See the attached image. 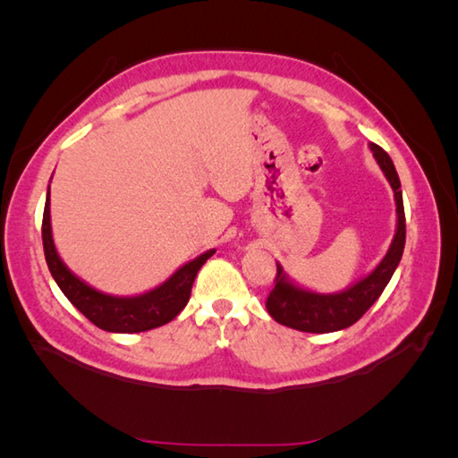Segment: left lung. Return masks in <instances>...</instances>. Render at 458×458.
I'll return each mask as SVG.
<instances>
[{"label": "left lung", "instance_id": "8db88e82", "mask_svg": "<svg viewBox=\"0 0 458 458\" xmlns=\"http://www.w3.org/2000/svg\"><path fill=\"white\" fill-rule=\"evenodd\" d=\"M376 163L382 169L384 177L390 182L395 200V234L386 256L379 264L369 271L368 276L360 277L343 291L335 293H317L297 281L291 279L284 266L277 261V277L276 287L267 297V310L279 325L289 328L303 330V333H336V330L348 328L372 307L377 297L382 295L386 285L390 284L395 267L400 266L403 248H405V212H403V194L402 182L397 177L394 161L390 159L379 145L369 143Z\"/></svg>", "mask_w": 458, "mask_h": 458}]
</instances>
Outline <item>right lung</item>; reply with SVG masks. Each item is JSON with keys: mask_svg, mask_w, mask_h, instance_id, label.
Returning a JSON list of instances; mask_svg holds the SVG:
<instances>
[{"mask_svg": "<svg viewBox=\"0 0 458 458\" xmlns=\"http://www.w3.org/2000/svg\"><path fill=\"white\" fill-rule=\"evenodd\" d=\"M43 248L48 271H51L64 297L98 328L123 335L157 328L177 317L189 303L191 289L199 269L216 251L208 250L199 258L187 261L161 285L145 291V293L131 297L104 293V291L86 284L79 276H74L58 256L51 226V187L47 189L43 212Z\"/></svg>", "mask_w": 458, "mask_h": 458, "instance_id": "right-lung-1", "label": "right lung"}]
</instances>
